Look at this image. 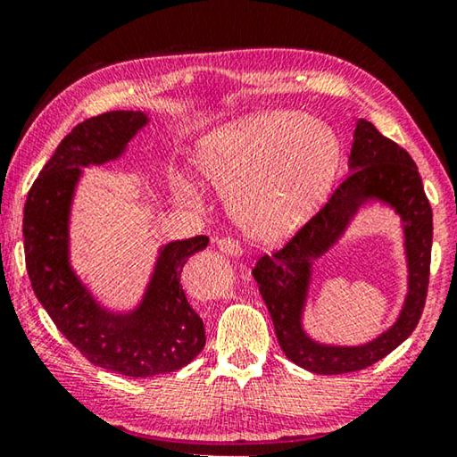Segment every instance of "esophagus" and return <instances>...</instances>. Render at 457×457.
<instances>
[{"label": "esophagus", "instance_id": "obj_1", "mask_svg": "<svg viewBox=\"0 0 457 457\" xmlns=\"http://www.w3.org/2000/svg\"><path fill=\"white\" fill-rule=\"evenodd\" d=\"M218 250H220L221 253H226V255H242L244 247H242V244L237 242L236 237L223 236V237L218 239Z\"/></svg>", "mask_w": 457, "mask_h": 457}]
</instances>
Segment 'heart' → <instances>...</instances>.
Listing matches in <instances>:
<instances>
[{
	"label": "heart",
	"instance_id": "heart-1",
	"mask_svg": "<svg viewBox=\"0 0 457 457\" xmlns=\"http://www.w3.org/2000/svg\"><path fill=\"white\" fill-rule=\"evenodd\" d=\"M194 163L247 234L276 239L300 228L326 200L342 144L326 123L297 113H257L202 139Z\"/></svg>",
	"mask_w": 457,
	"mask_h": 457
}]
</instances>
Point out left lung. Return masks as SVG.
<instances>
[{
    "label": "left lung",
    "instance_id": "obj_1",
    "mask_svg": "<svg viewBox=\"0 0 457 457\" xmlns=\"http://www.w3.org/2000/svg\"><path fill=\"white\" fill-rule=\"evenodd\" d=\"M368 196L389 201L403 215L411 265V294L401 320L386 335L366 346L336 348L315 345L303 334L299 315L309 278V262L341 233L354 210ZM434 220L420 171L411 155L381 136L370 121L360 120L353 131L350 173L312 218L273 253L257 260V281L279 347L300 366L321 376L360 371L386 358L416 329L426 308Z\"/></svg>",
    "mask_w": 457,
    "mask_h": 457
}]
</instances>
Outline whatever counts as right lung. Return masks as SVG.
Masks as SVG:
<instances>
[{
  "instance_id": "1",
  "label": "right lung",
  "mask_w": 457,
  "mask_h": 457,
  "mask_svg": "<svg viewBox=\"0 0 457 457\" xmlns=\"http://www.w3.org/2000/svg\"><path fill=\"white\" fill-rule=\"evenodd\" d=\"M145 121L142 112H107L78 123L33 181L23 207L26 268L39 303L87 361L129 378L176 371L205 345L204 321L181 287L187 257L210 244L205 236L163 247L144 303L128 315L97 308L68 263V215L79 165L118 157Z\"/></svg>"
}]
</instances>
